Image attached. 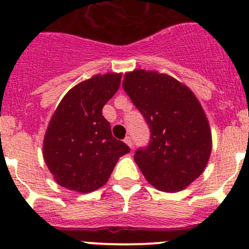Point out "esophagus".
Here are the masks:
<instances>
[{
    "label": "esophagus",
    "instance_id": "obj_1",
    "mask_svg": "<svg viewBox=\"0 0 249 249\" xmlns=\"http://www.w3.org/2000/svg\"><path fill=\"white\" fill-rule=\"evenodd\" d=\"M124 142L126 143V144L129 145L130 148H132V141H131V137H129V136H127V137H125V138H124Z\"/></svg>",
    "mask_w": 249,
    "mask_h": 249
}]
</instances>
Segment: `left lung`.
<instances>
[{
    "mask_svg": "<svg viewBox=\"0 0 249 249\" xmlns=\"http://www.w3.org/2000/svg\"><path fill=\"white\" fill-rule=\"evenodd\" d=\"M123 87L150 127V144L135 162L159 191L179 192L204 172L213 149L208 117L185 83L155 70L135 69Z\"/></svg>",
    "mask_w": 249,
    "mask_h": 249,
    "instance_id": "obj_1",
    "label": "left lung"
}]
</instances>
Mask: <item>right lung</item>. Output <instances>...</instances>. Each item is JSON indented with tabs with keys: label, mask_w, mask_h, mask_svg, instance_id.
<instances>
[{
	"label": "right lung",
	"mask_w": 249,
	"mask_h": 249,
	"mask_svg": "<svg viewBox=\"0 0 249 249\" xmlns=\"http://www.w3.org/2000/svg\"><path fill=\"white\" fill-rule=\"evenodd\" d=\"M122 72L94 75L68 91L54 109L43 142V156L62 187L89 193L103 187L130 148L112 136L103 116L119 89Z\"/></svg>",
	"instance_id": "1"
}]
</instances>
